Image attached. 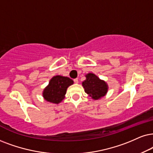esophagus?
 <instances>
[{
	"label": "esophagus",
	"instance_id": "34e87169",
	"mask_svg": "<svg viewBox=\"0 0 153 153\" xmlns=\"http://www.w3.org/2000/svg\"><path fill=\"white\" fill-rule=\"evenodd\" d=\"M73 81H74L75 83H78V78H75L73 80Z\"/></svg>",
	"mask_w": 153,
	"mask_h": 153
}]
</instances>
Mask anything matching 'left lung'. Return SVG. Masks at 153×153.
I'll return each mask as SVG.
<instances>
[{
	"label": "left lung",
	"mask_w": 153,
	"mask_h": 153,
	"mask_svg": "<svg viewBox=\"0 0 153 153\" xmlns=\"http://www.w3.org/2000/svg\"><path fill=\"white\" fill-rule=\"evenodd\" d=\"M86 79L82 82L85 92L93 100H99L105 96L108 90L107 82L100 79L94 73H88Z\"/></svg>",
	"instance_id": "obj_1"
}]
</instances>
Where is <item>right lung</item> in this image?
I'll return each mask as SVG.
<instances>
[{"label":"right lung","mask_w":153,"mask_h":153,"mask_svg":"<svg viewBox=\"0 0 153 153\" xmlns=\"http://www.w3.org/2000/svg\"><path fill=\"white\" fill-rule=\"evenodd\" d=\"M73 84V80L68 77L53 76L43 91L44 100L53 104L60 103L65 98L67 88Z\"/></svg>","instance_id":"1"}]
</instances>
